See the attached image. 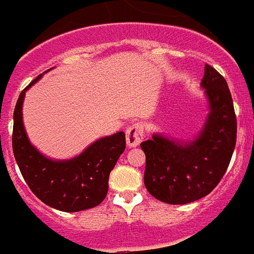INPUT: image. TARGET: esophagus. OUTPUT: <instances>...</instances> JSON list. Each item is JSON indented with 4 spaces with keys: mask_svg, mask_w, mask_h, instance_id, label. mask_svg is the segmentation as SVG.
Here are the masks:
<instances>
[{
    "mask_svg": "<svg viewBox=\"0 0 254 254\" xmlns=\"http://www.w3.org/2000/svg\"><path fill=\"white\" fill-rule=\"evenodd\" d=\"M143 139V127L142 124H133L127 129V145L129 147H137Z\"/></svg>",
    "mask_w": 254,
    "mask_h": 254,
    "instance_id": "obj_1",
    "label": "esophagus"
}]
</instances>
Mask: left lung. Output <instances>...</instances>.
Here are the masks:
<instances>
[{"label":"left lung","mask_w":254,"mask_h":254,"mask_svg":"<svg viewBox=\"0 0 254 254\" xmlns=\"http://www.w3.org/2000/svg\"><path fill=\"white\" fill-rule=\"evenodd\" d=\"M201 86L210 112L194 141L184 143L154 134L141 143L146 189L171 205H185L209 194L226 174L236 145V115L227 82L205 65Z\"/></svg>","instance_id":"8db88e82"}]
</instances>
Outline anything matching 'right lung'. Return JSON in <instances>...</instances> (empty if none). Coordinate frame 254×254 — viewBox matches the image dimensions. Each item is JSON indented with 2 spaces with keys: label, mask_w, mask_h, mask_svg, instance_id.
Segmentation results:
<instances>
[{
  "label": "right lung",
  "mask_w": 254,
  "mask_h": 254,
  "mask_svg": "<svg viewBox=\"0 0 254 254\" xmlns=\"http://www.w3.org/2000/svg\"><path fill=\"white\" fill-rule=\"evenodd\" d=\"M40 74L20 92L14 109L13 152L20 174L36 197L53 209L75 213L102 203L108 193V179L125 150V133L100 138L82 154L69 160H52L28 141L22 119L26 91Z\"/></svg>",
  "instance_id": "1"
}]
</instances>
